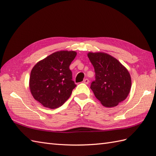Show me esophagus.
Returning <instances> with one entry per match:
<instances>
[{
  "label": "esophagus",
  "instance_id": "obj_1",
  "mask_svg": "<svg viewBox=\"0 0 156 156\" xmlns=\"http://www.w3.org/2000/svg\"><path fill=\"white\" fill-rule=\"evenodd\" d=\"M83 83H85V84H88V83H89V79H84V81H83Z\"/></svg>",
  "mask_w": 156,
  "mask_h": 156
}]
</instances>
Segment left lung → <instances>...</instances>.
<instances>
[{
    "instance_id": "left-lung-1",
    "label": "left lung",
    "mask_w": 156,
    "mask_h": 156,
    "mask_svg": "<svg viewBox=\"0 0 156 156\" xmlns=\"http://www.w3.org/2000/svg\"><path fill=\"white\" fill-rule=\"evenodd\" d=\"M95 72L90 89L105 107H114L127 98L132 81L128 69L119 60L104 52H89Z\"/></svg>"
}]
</instances>
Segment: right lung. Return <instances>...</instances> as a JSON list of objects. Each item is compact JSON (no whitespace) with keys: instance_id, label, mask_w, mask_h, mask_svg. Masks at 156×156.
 I'll use <instances>...</instances> for the list:
<instances>
[{"instance_id":"1","label":"right lung","mask_w":156,"mask_h":156,"mask_svg":"<svg viewBox=\"0 0 156 156\" xmlns=\"http://www.w3.org/2000/svg\"><path fill=\"white\" fill-rule=\"evenodd\" d=\"M75 51L53 53L34 66L30 76L29 87L34 99L51 109L62 106L76 87L72 81L71 63Z\"/></svg>"}]
</instances>
